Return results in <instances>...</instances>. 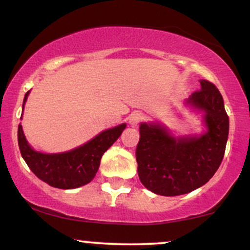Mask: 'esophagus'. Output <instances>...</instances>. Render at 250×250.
Here are the masks:
<instances>
[{
  "label": "esophagus",
  "mask_w": 250,
  "mask_h": 250,
  "mask_svg": "<svg viewBox=\"0 0 250 250\" xmlns=\"http://www.w3.org/2000/svg\"><path fill=\"white\" fill-rule=\"evenodd\" d=\"M145 119L144 113L140 111H135L129 115V124L132 126H138Z\"/></svg>",
  "instance_id": "1"
}]
</instances>
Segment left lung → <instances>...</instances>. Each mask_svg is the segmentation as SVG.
I'll return each mask as SVG.
<instances>
[{
    "mask_svg": "<svg viewBox=\"0 0 250 250\" xmlns=\"http://www.w3.org/2000/svg\"><path fill=\"white\" fill-rule=\"evenodd\" d=\"M187 103L206 112L208 131L201 137L173 138L157 124H141L135 157L146 188L164 196L189 193L203 186L218 170L229 138V116L222 94L208 80Z\"/></svg>",
    "mask_w": 250,
    "mask_h": 250,
    "instance_id": "8db88e82",
    "label": "left lung"
}]
</instances>
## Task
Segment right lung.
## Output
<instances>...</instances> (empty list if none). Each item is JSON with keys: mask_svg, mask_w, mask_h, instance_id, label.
Listing matches in <instances>:
<instances>
[{"mask_svg": "<svg viewBox=\"0 0 250 250\" xmlns=\"http://www.w3.org/2000/svg\"><path fill=\"white\" fill-rule=\"evenodd\" d=\"M25 94L22 109L28 95ZM125 124L109 128L79 148L61 154H42L33 150L18 125L19 150L31 171L44 183L61 189H71L90 183L99 170L103 154L121 137Z\"/></svg>", "mask_w": 250, "mask_h": 250, "instance_id": "right-lung-1", "label": "right lung"}]
</instances>
